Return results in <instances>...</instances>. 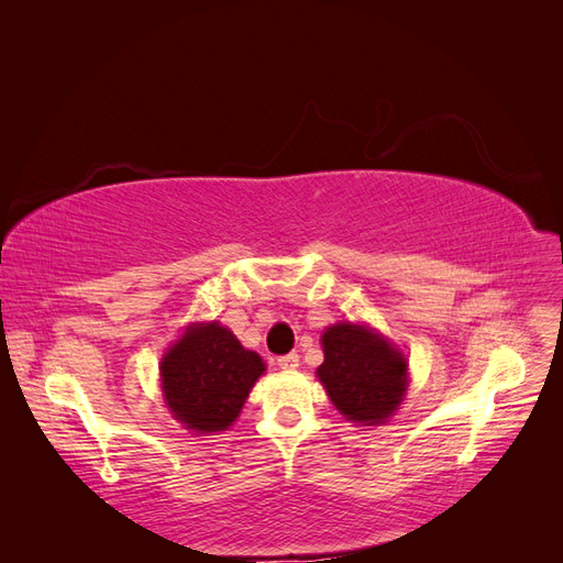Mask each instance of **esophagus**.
<instances>
[{
	"instance_id": "esophagus-1",
	"label": "esophagus",
	"mask_w": 563,
	"mask_h": 563,
	"mask_svg": "<svg viewBox=\"0 0 563 563\" xmlns=\"http://www.w3.org/2000/svg\"><path fill=\"white\" fill-rule=\"evenodd\" d=\"M277 364H279V368H284V371H294V368L300 366V356H298V352H288V354H282V356H279Z\"/></svg>"
}]
</instances>
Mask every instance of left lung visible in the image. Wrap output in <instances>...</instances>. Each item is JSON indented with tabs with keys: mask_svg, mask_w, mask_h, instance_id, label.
<instances>
[{
	"mask_svg": "<svg viewBox=\"0 0 563 563\" xmlns=\"http://www.w3.org/2000/svg\"><path fill=\"white\" fill-rule=\"evenodd\" d=\"M317 376L333 406L352 422H385L404 399L406 360L389 343L356 323H335L321 335Z\"/></svg>",
	"mask_w": 563,
	"mask_h": 563,
	"instance_id": "1",
	"label": "left lung"
}]
</instances>
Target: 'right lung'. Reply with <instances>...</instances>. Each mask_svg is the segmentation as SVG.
Masks as SVG:
<instances>
[{
    "instance_id": "right-lung-1",
    "label": "right lung",
    "mask_w": 563,
    "mask_h": 563,
    "mask_svg": "<svg viewBox=\"0 0 563 563\" xmlns=\"http://www.w3.org/2000/svg\"><path fill=\"white\" fill-rule=\"evenodd\" d=\"M263 371L261 356L242 347L232 331L216 321L197 323L164 354L162 387L187 430L220 432L240 416Z\"/></svg>"
}]
</instances>
